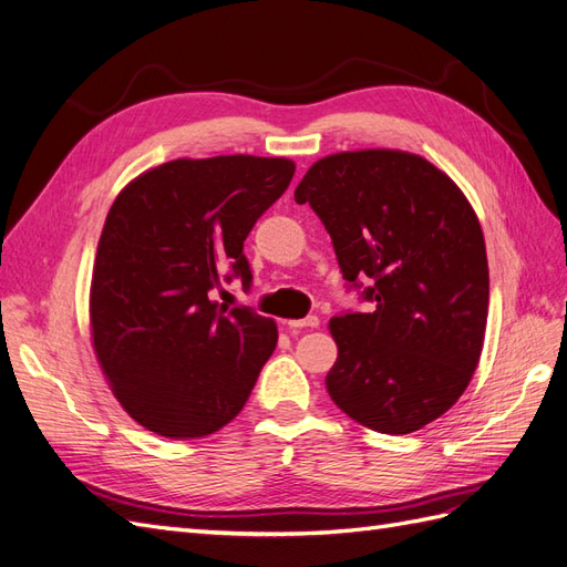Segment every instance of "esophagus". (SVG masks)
<instances>
[{"label":"esophagus","mask_w":567,"mask_h":567,"mask_svg":"<svg viewBox=\"0 0 567 567\" xmlns=\"http://www.w3.org/2000/svg\"><path fill=\"white\" fill-rule=\"evenodd\" d=\"M286 323H288V329H290V331H300V329H317V326H319V317L310 315V317H305V319H290V321H286Z\"/></svg>","instance_id":"34e87169"}]
</instances>
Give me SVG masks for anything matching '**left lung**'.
<instances>
[{"label": "left lung", "instance_id": "8db88e82", "mask_svg": "<svg viewBox=\"0 0 567 567\" xmlns=\"http://www.w3.org/2000/svg\"><path fill=\"white\" fill-rule=\"evenodd\" d=\"M331 234L342 279H371V312L329 321L331 400L371 431L406 435L468 388L485 342V236L461 188L416 153L342 151L296 188Z\"/></svg>", "mask_w": 567, "mask_h": 567}]
</instances>
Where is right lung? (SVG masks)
<instances>
[{
    "instance_id": "right-lung-1",
    "label": "right lung",
    "mask_w": 567,
    "mask_h": 567,
    "mask_svg": "<svg viewBox=\"0 0 567 567\" xmlns=\"http://www.w3.org/2000/svg\"><path fill=\"white\" fill-rule=\"evenodd\" d=\"M293 173V161L244 153L177 158L113 200L90 331L115 400L146 431L194 440L244 409L279 331L250 307H219L210 290L225 271L250 286L244 241Z\"/></svg>"
}]
</instances>
